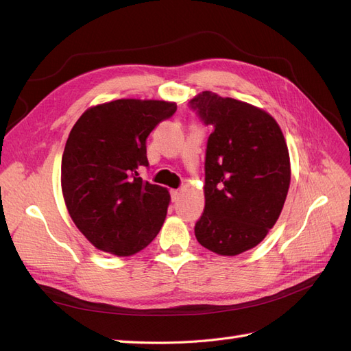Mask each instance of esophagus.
I'll return each mask as SVG.
<instances>
[{"label": "esophagus", "instance_id": "1", "mask_svg": "<svg viewBox=\"0 0 351 351\" xmlns=\"http://www.w3.org/2000/svg\"><path fill=\"white\" fill-rule=\"evenodd\" d=\"M180 190H171V199H173V202H177L178 200V197H180Z\"/></svg>", "mask_w": 351, "mask_h": 351}]
</instances>
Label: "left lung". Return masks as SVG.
Returning <instances> with one entry per match:
<instances>
[{"mask_svg":"<svg viewBox=\"0 0 351 351\" xmlns=\"http://www.w3.org/2000/svg\"><path fill=\"white\" fill-rule=\"evenodd\" d=\"M189 105L214 127L195 236L208 250L236 256L258 246L281 214L291 178L289 149L274 117L247 102L205 90Z\"/></svg>","mask_w":351,"mask_h":351,"instance_id":"8db88e82","label":"left lung"}]
</instances>
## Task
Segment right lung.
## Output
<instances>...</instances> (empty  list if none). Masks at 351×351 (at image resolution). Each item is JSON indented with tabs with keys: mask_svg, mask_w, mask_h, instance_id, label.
Here are the masks:
<instances>
[{
	"mask_svg": "<svg viewBox=\"0 0 351 351\" xmlns=\"http://www.w3.org/2000/svg\"><path fill=\"white\" fill-rule=\"evenodd\" d=\"M174 102L117 99L84 111L61 161V189L74 224L95 247L117 256L145 249L161 230L169 193L139 177L146 139L173 117Z\"/></svg>",
	"mask_w": 351,
	"mask_h": 351,
	"instance_id": "right-lung-1",
	"label": "right lung"
}]
</instances>
